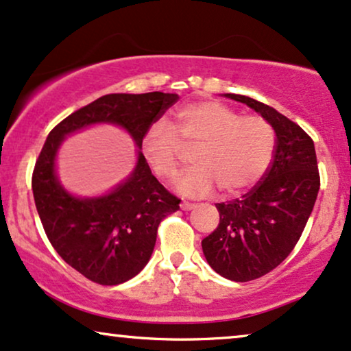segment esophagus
Returning a JSON list of instances; mask_svg holds the SVG:
<instances>
[{
    "instance_id": "obj_1",
    "label": "esophagus",
    "mask_w": 351,
    "mask_h": 351,
    "mask_svg": "<svg viewBox=\"0 0 351 351\" xmlns=\"http://www.w3.org/2000/svg\"><path fill=\"white\" fill-rule=\"evenodd\" d=\"M180 207L183 208V210H193V208L196 207V204H194V202H188V201H183V202H181Z\"/></svg>"
}]
</instances>
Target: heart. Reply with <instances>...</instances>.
I'll use <instances>...</instances> for the list:
<instances>
[{
    "label": "heart",
    "mask_w": 351,
    "mask_h": 351,
    "mask_svg": "<svg viewBox=\"0 0 351 351\" xmlns=\"http://www.w3.org/2000/svg\"><path fill=\"white\" fill-rule=\"evenodd\" d=\"M184 147H197L196 167L176 180L186 196L201 197L215 188L238 196L263 178L275 150L274 126L261 114H239L214 100L191 101L175 113L173 126L157 121L145 131L143 152L158 178L171 180Z\"/></svg>",
    "instance_id": "obj_1"
}]
</instances>
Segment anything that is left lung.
<instances>
[{
    "label": "left lung",
    "mask_w": 351,
    "mask_h": 351,
    "mask_svg": "<svg viewBox=\"0 0 351 351\" xmlns=\"http://www.w3.org/2000/svg\"><path fill=\"white\" fill-rule=\"evenodd\" d=\"M261 113L274 126V158L241 199L215 204L220 223L202 239L208 265L233 282L263 277L293 251L311 215L321 178L314 143L298 124L272 106L225 94Z\"/></svg>",
    "instance_id": "obj_1"
}]
</instances>
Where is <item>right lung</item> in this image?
Returning a JSON list of instances; mask_svg holds the SVG:
<instances>
[{
  "instance_id": "right-lung-1",
  "label": "right lung",
  "mask_w": 351,
  "mask_h": 351,
  "mask_svg": "<svg viewBox=\"0 0 351 351\" xmlns=\"http://www.w3.org/2000/svg\"><path fill=\"white\" fill-rule=\"evenodd\" d=\"M180 97L163 92L108 94L58 123L48 134L32 173L35 207L51 246L66 264L100 285L134 277L152 256L157 230L181 199L158 183L143 152L130 178L101 197L71 196L56 178V152L71 132L95 123L118 124L143 147L145 131Z\"/></svg>"
}]
</instances>
